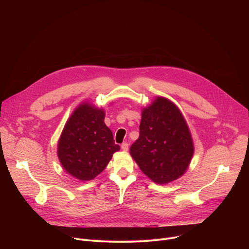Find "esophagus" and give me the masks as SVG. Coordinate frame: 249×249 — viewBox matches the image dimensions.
<instances>
[{
	"instance_id": "34e87169",
	"label": "esophagus",
	"mask_w": 249,
	"mask_h": 249,
	"mask_svg": "<svg viewBox=\"0 0 249 249\" xmlns=\"http://www.w3.org/2000/svg\"><path fill=\"white\" fill-rule=\"evenodd\" d=\"M128 147H129V144L127 142H123L122 145H121V148L124 150V151H127L128 150Z\"/></svg>"
}]
</instances>
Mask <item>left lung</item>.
I'll list each match as a JSON object with an SVG mask.
<instances>
[{"label":"left lung","instance_id":"8db88e82","mask_svg":"<svg viewBox=\"0 0 249 249\" xmlns=\"http://www.w3.org/2000/svg\"><path fill=\"white\" fill-rule=\"evenodd\" d=\"M139 132L130 154L147 178L164 185L186 173L194 154V142L176 104L156 97L141 111Z\"/></svg>","mask_w":249,"mask_h":249}]
</instances>
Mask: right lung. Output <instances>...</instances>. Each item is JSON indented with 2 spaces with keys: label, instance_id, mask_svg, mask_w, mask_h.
Here are the masks:
<instances>
[{
  "label": "right lung",
  "instance_id": "1",
  "mask_svg": "<svg viewBox=\"0 0 249 249\" xmlns=\"http://www.w3.org/2000/svg\"><path fill=\"white\" fill-rule=\"evenodd\" d=\"M104 119L103 108L84 102L64 125L58 139L57 156L64 171L77 179L95 178L120 149Z\"/></svg>",
  "mask_w": 249,
  "mask_h": 249
}]
</instances>
